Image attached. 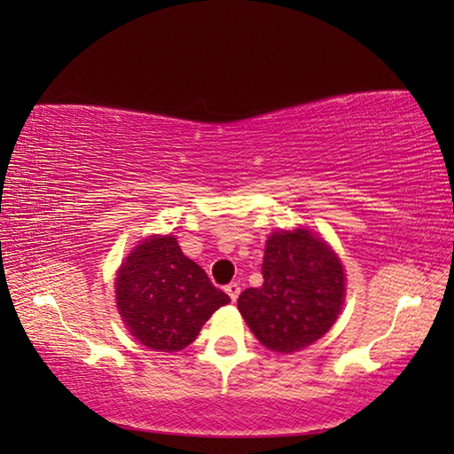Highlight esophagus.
<instances>
[{"label": "esophagus", "mask_w": 454, "mask_h": 454, "mask_svg": "<svg viewBox=\"0 0 454 454\" xmlns=\"http://www.w3.org/2000/svg\"><path fill=\"white\" fill-rule=\"evenodd\" d=\"M226 294L232 298V302H236L238 301V296H240V284L238 282H230V284H226Z\"/></svg>", "instance_id": "esophagus-1"}]
</instances>
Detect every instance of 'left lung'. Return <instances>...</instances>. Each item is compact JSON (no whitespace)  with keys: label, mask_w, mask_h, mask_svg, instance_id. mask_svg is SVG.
<instances>
[{"label":"left lung","mask_w":454,"mask_h":454,"mask_svg":"<svg viewBox=\"0 0 454 454\" xmlns=\"http://www.w3.org/2000/svg\"><path fill=\"white\" fill-rule=\"evenodd\" d=\"M260 288H246L238 310L274 352H296L325 336L344 298V272L328 244L309 230L274 232L266 242Z\"/></svg>","instance_id":"1"}]
</instances>
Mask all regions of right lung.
<instances>
[{"mask_svg":"<svg viewBox=\"0 0 454 454\" xmlns=\"http://www.w3.org/2000/svg\"><path fill=\"white\" fill-rule=\"evenodd\" d=\"M120 317L132 336L158 352H176L196 340L200 328L230 302L172 236L142 242L121 264L116 280Z\"/></svg>","mask_w":454,"mask_h":454,"instance_id":"1","label":"right lung"}]
</instances>
